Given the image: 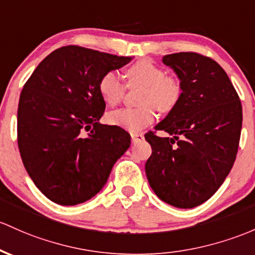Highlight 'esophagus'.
I'll return each instance as SVG.
<instances>
[{"label":"esophagus","instance_id":"obj_1","mask_svg":"<svg viewBox=\"0 0 255 255\" xmlns=\"http://www.w3.org/2000/svg\"><path fill=\"white\" fill-rule=\"evenodd\" d=\"M130 135H132V141L133 142L141 141L142 139H144V135H142V133H132Z\"/></svg>","mask_w":255,"mask_h":255}]
</instances>
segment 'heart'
<instances>
[{"mask_svg": "<svg viewBox=\"0 0 255 255\" xmlns=\"http://www.w3.org/2000/svg\"><path fill=\"white\" fill-rule=\"evenodd\" d=\"M128 85L142 86L138 108H123L108 115L114 126L138 132L151 125L156 117V109L169 113L181 97V83L177 77L167 76L161 66L150 60H139L127 69ZM98 89L108 105H117L125 96V86L116 72L109 71L100 77Z\"/></svg>", "mask_w": 255, "mask_h": 255, "instance_id": "obj_1", "label": "heart"}]
</instances>
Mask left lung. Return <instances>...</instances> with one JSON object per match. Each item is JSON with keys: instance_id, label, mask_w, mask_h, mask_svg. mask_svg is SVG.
I'll return each mask as SVG.
<instances>
[{"instance_id": "obj_1", "label": "left lung", "mask_w": 255, "mask_h": 255, "mask_svg": "<svg viewBox=\"0 0 255 255\" xmlns=\"http://www.w3.org/2000/svg\"><path fill=\"white\" fill-rule=\"evenodd\" d=\"M181 83V97L156 130L145 134L152 149L145 163L156 195L177 208H194L215 194L230 173L239 150L242 105L217 61L194 52L164 55Z\"/></svg>"}]
</instances>
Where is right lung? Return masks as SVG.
<instances>
[{"label":"right lung","instance_id":"obj_1","mask_svg":"<svg viewBox=\"0 0 255 255\" xmlns=\"http://www.w3.org/2000/svg\"><path fill=\"white\" fill-rule=\"evenodd\" d=\"M132 57L66 46L38 64L21 91L18 146L27 174L53 202L75 206L96 196L130 135L102 125L105 102L100 77Z\"/></svg>","mask_w":255,"mask_h":255}]
</instances>
